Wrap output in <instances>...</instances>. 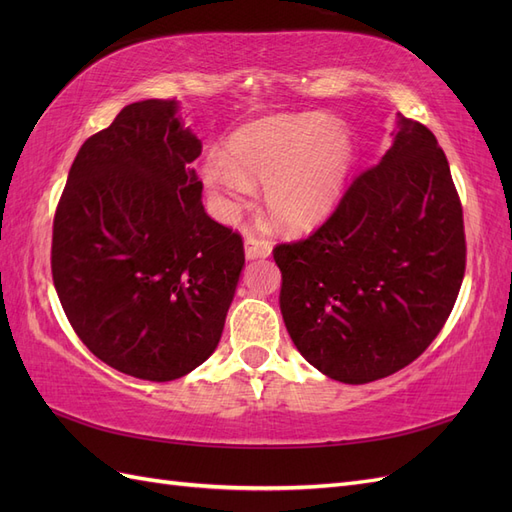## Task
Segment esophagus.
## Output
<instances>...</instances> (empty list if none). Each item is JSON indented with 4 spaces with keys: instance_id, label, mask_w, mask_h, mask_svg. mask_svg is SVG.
Instances as JSON below:
<instances>
[{
    "instance_id": "obj_1",
    "label": "esophagus",
    "mask_w": 512,
    "mask_h": 512,
    "mask_svg": "<svg viewBox=\"0 0 512 512\" xmlns=\"http://www.w3.org/2000/svg\"><path fill=\"white\" fill-rule=\"evenodd\" d=\"M273 252V243L258 239V237H247L245 239V258L247 260H256V258H267Z\"/></svg>"
}]
</instances>
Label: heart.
Masks as SVG:
<instances>
[{
	"label": "heart",
	"mask_w": 512,
	"mask_h": 512,
	"mask_svg": "<svg viewBox=\"0 0 512 512\" xmlns=\"http://www.w3.org/2000/svg\"><path fill=\"white\" fill-rule=\"evenodd\" d=\"M352 166V138L339 119L320 115L254 123L228 141V156L213 151L203 181L222 218H237L265 183V203L286 228L320 222L337 203Z\"/></svg>",
	"instance_id": "1"
}]
</instances>
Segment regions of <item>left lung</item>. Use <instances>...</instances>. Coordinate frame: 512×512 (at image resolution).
<instances>
[{"label":"left lung","mask_w":512,"mask_h":512,"mask_svg":"<svg viewBox=\"0 0 512 512\" xmlns=\"http://www.w3.org/2000/svg\"><path fill=\"white\" fill-rule=\"evenodd\" d=\"M273 258L286 329L309 365L346 384L410 365L444 327L466 271L463 211L436 136L397 113L378 166Z\"/></svg>","instance_id":"1"}]
</instances>
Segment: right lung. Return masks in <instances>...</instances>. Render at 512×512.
Instances as JSON below:
<instances>
[{
    "instance_id": "obj_1",
    "label": "right lung",
    "mask_w": 512,
    "mask_h": 512,
    "mask_svg": "<svg viewBox=\"0 0 512 512\" xmlns=\"http://www.w3.org/2000/svg\"><path fill=\"white\" fill-rule=\"evenodd\" d=\"M203 151L177 100L128 104L76 153L53 222L61 307L100 361L177 380L218 348L245 265L190 166Z\"/></svg>"
}]
</instances>
